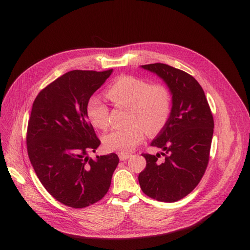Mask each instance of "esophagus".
<instances>
[{
  "instance_id": "1",
  "label": "esophagus",
  "mask_w": 250,
  "mask_h": 250,
  "mask_svg": "<svg viewBox=\"0 0 250 250\" xmlns=\"http://www.w3.org/2000/svg\"><path fill=\"white\" fill-rule=\"evenodd\" d=\"M118 157H120L121 161H125L129 158L130 155L129 154H125V153H120V154H118Z\"/></svg>"
}]
</instances>
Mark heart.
Instances as JSON below:
<instances>
[{"instance_id":"obj_1","label":"heart","mask_w":250,"mask_h":250,"mask_svg":"<svg viewBox=\"0 0 250 250\" xmlns=\"http://www.w3.org/2000/svg\"><path fill=\"white\" fill-rule=\"evenodd\" d=\"M108 99L118 106L128 107L126 127L115 128L103 137L108 151L132 152L149 136L158 134L165 126L171 110V94L160 83L148 84L133 76H122L107 88ZM86 114L92 125L105 128L109 122V108L100 97L92 96L86 105Z\"/></svg>"}]
</instances>
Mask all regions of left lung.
Instances as JSON below:
<instances>
[{
	"instance_id": "1",
	"label": "left lung",
	"mask_w": 250,
	"mask_h": 250,
	"mask_svg": "<svg viewBox=\"0 0 250 250\" xmlns=\"http://www.w3.org/2000/svg\"><path fill=\"white\" fill-rule=\"evenodd\" d=\"M142 68L166 83L172 108L165 126L151 143L163 152L142 154L147 165L139 174V183L143 192L154 200L177 202L191 192L205 174L214 133L213 114L202 86L189 74L161 62Z\"/></svg>"
}]
</instances>
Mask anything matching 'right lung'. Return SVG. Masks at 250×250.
<instances>
[{
  "mask_svg": "<svg viewBox=\"0 0 250 250\" xmlns=\"http://www.w3.org/2000/svg\"><path fill=\"white\" fill-rule=\"evenodd\" d=\"M111 73H65L39 92L32 105L26 136L30 162L44 188L71 208L100 201L120 161L114 153L95 159L88 156L100 140L88 121L86 105Z\"/></svg>",
  "mask_w": 250,
  "mask_h": 250,
  "instance_id": "obj_1",
  "label": "right lung"
}]
</instances>
